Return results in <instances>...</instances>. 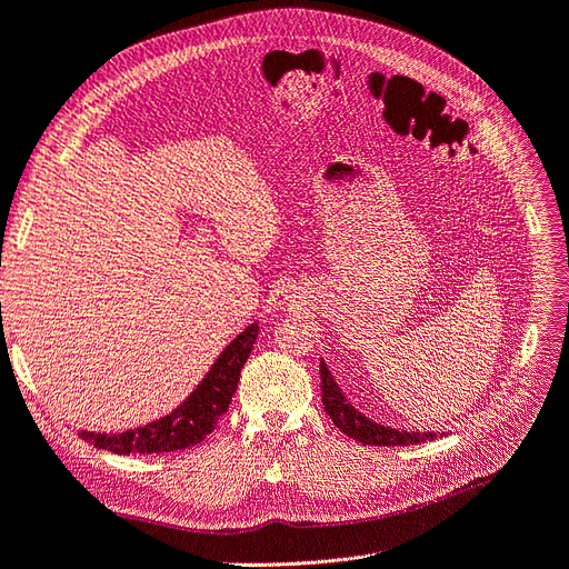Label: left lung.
<instances>
[{"label": "left lung", "instance_id": "1", "mask_svg": "<svg viewBox=\"0 0 569 569\" xmlns=\"http://www.w3.org/2000/svg\"><path fill=\"white\" fill-rule=\"evenodd\" d=\"M321 391H323V406L330 415L332 425L340 431H345L349 438L359 440L363 446H412V443H425V440L436 438L433 433H408V431H393L389 427L375 425L366 419L361 412H356L353 406L347 403V398L332 382L328 368L321 363Z\"/></svg>", "mask_w": 569, "mask_h": 569}]
</instances>
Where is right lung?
<instances>
[{
  "label": "right lung",
  "instance_id": "add662e5",
  "mask_svg": "<svg viewBox=\"0 0 569 569\" xmlns=\"http://www.w3.org/2000/svg\"><path fill=\"white\" fill-rule=\"evenodd\" d=\"M258 323L248 326L239 338L231 342L220 359L210 368L206 380L189 393L187 401L171 415L161 417L159 422L126 431L117 436L79 431V438L87 443L110 450L117 455H161L192 448L216 429L220 417L227 412L231 396L237 391L241 368L248 361L250 349L258 338Z\"/></svg>",
  "mask_w": 569,
  "mask_h": 569
}]
</instances>
